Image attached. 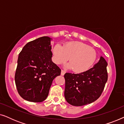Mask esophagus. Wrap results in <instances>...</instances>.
<instances>
[{"instance_id": "1", "label": "esophagus", "mask_w": 124, "mask_h": 124, "mask_svg": "<svg viewBox=\"0 0 124 124\" xmlns=\"http://www.w3.org/2000/svg\"><path fill=\"white\" fill-rule=\"evenodd\" d=\"M65 73V70H62V72H61V75L62 76H64V74Z\"/></svg>"}]
</instances>
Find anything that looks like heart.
Masks as SVG:
<instances>
[{
	"label": "heart",
	"instance_id": "1",
	"mask_svg": "<svg viewBox=\"0 0 124 124\" xmlns=\"http://www.w3.org/2000/svg\"><path fill=\"white\" fill-rule=\"evenodd\" d=\"M53 61L56 64H62L68 60L66 65L76 72L87 70L96 60V53L94 48L80 42H71L63 46L56 44L52 49Z\"/></svg>",
	"mask_w": 124,
	"mask_h": 124
}]
</instances>
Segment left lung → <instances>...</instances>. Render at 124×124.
Wrapping results in <instances>:
<instances>
[{
	"mask_svg": "<svg viewBox=\"0 0 124 124\" xmlns=\"http://www.w3.org/2000/svg\"><path fill=\"white\" fill-rule=\"evenodd\" d=\"M108 64L102 56L93 68L79 74L66 73L64 96L69 104L82 106L100 97L108 79Z\"/></svg>",
	"mask_w": 124,
	"mask_h": 124,
	"instance_id": "obj_1",
	"label": "left lung"
}]
</instances>
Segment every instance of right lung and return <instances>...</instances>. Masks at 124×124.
I'll return each mask as SVG.
<instances>
[{
  "label": "right lung",
  "mask_w": 124,
  "mask_h": 124,
  "mask_svg": "<svg viewBox=\"0 0 124 124\" xmlns=\"http://www.w3.org/2000/svg\"><path fill=\"white\" fill-rule=\"evenodd\" d=\"M52 40L45 36L28 42L18 55L15 83L18 94L27 101H45L54 79L60 75L61 69L52 61Z\"/></svg>",
  "instance_id": "1"
}]
</instances>
